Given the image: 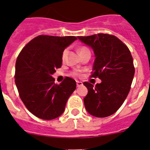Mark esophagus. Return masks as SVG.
<instances>
[{
  "instance_id": "esophagus-1",
  "label": "esophagus",
  "mask_w": 150,
  "mask_h": 150,
  "mask_svg": "<svg viewBox=\"0 0 150 150\" xmlns=\"http://www.w3.org/2000/svg\"><path fill=\"white\" fill-rule=\"evenodd\" d=\"M83 83L80 81H77V87H80V86H83Z\"/></svg>"
}]
</instances>
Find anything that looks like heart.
Listing matches in <instances>:
<instances>
[{
	"label": "heart",
	"instance_id": "1",
	"mask_svg": "<svg viewBox=\"0 0 150 150\" xmlns=\"http://www.w3.org/2000/svg\"><path fill=\"white\" fill-rule=\"evenodd\" d=\"M86 50V49L84 48V47H82V48L79 49V53L80 52H82V51H83V50ZM66 54H67V50H64V51L63 52V53H62V59H64V57H65Z\"/></svg>",
	"mask_w": 150,
	"mask_h": 150
}]
</instances>
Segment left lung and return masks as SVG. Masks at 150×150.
I'll return each instance as SVG.
<instances>
[{
  "label": "left lung",
  "instance_id": "obj_1",
  "mask_svg": "<svg viewBox=\"0 0 150 150\" xmlns=\"http://www.w3.org/2000/svg\"><path fill=\"white\" fill-rule=\"evenodd\" d=\"M78 38L93 51L91 76L101 80L95 86L83 83L88 88L83 99L86 111L96 117L111 116L120 108L130 91L135 71L130 51L120 39L110 34Z\"/></svg>",
  "mask_w": 150,
  "mask_h": 150
}]
</instances>
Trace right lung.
I'll return each instance as SVG.
<instances>
[{"label": "right lung", "mask_w": 150, "mask_h": 150, "mask_svg": "<svg viewBox=\"0 0 150 150\" xmlns=\"http://www.w3.org/2000/svg\"><path fill=\"white\" fill-rule=\"evenodd\" d=\"M76 39L73 36H38L17 57L15 83L20 98L30 112L39 119L52 120L61 116L76 88L72 78L67 77L56 84L52 77L55 69L62 66L64 49Z\"/></svg>", "instance_id": "add662e5"}]
</instances>
